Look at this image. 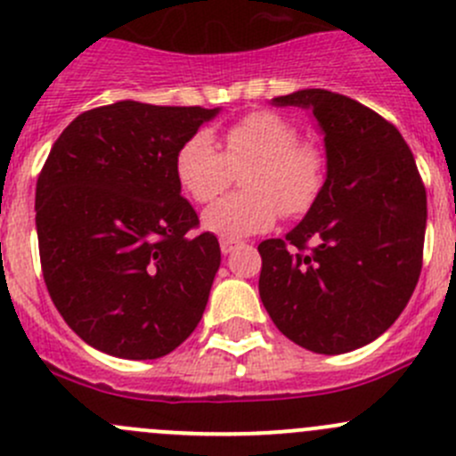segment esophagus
Masks as SVG:
<instances>
[{"mask_svg": "<svg viewBox=\"0 0 456 456\" xmlns=\"http://www.w3.org/2000/svg\"><path fill=\"white\" fill-rule=\"evenodd\" d=\"M219 246H222L224 255H230V252H232L234 248L241 246V241H237V239H222V241H219Z\"/></svg>", "mask_w": 456, "mask_h": 456, "instance_id": "1", "label": "esophagus"}]
</instances>
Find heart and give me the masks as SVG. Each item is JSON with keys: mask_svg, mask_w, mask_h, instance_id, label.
<instances>
[{"mask_svg": "<svg viewBox=\"0 0 456 456\" xmlns=\"http://www.w3.org/2000/svg\"><path fill=\"white\" fill-rule=\"evenodd\" d=\"M241 175L243 192H234L204 213V228L224 239H239L273 228L279 213H308L326 182V152L301 142L286 117L255 110L224 130V151L208 130H197L179 146L175 173L197 204H210Z\"/></svg>", "mask_w": 456, "mask_h": 456, "instance_id": "b5f03b06", "label": "heart"}]
</instances>
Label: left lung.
<instances>
[{"mask_svg": "<svg viewBox=\"0 0 456 456\" xmlns=\"http://www.w3.org/2000/svg\"><path fill=\"white\" fill-rule=\"evenodd\" d=\"M273 103L313 110L328 170L299 226L286 239L259 243V297L297 346L350 353L383 335L412 297L423 261L426 188L399 130L363 103L323 88Z\"/></svg>", "mask_w": 456, "mask_h": 456, "instance_id": "8db88e82", "label": "left lung"}]
</instances>
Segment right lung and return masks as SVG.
Here are the masks:
<instances>
[{
    "instance_id": "add662e5",
    "label": "right lung",
    "mask_w": 456,
    "mask_h": 456,
    "mask_svg": "<svg viewBox=\"0 0 456 456\" xmlns=\"http://www.w3.org/2000/svg\"><path fill=\"white\" fill-rule=\"evenodd\" d=\"M219 108L117 102L81 112L37 179L39 259L53 304L93 348L157 359L191 337L222 250L195 234L175 155Z\"/></svg>"
}]
</instances>
